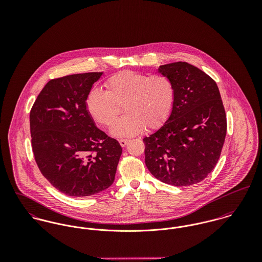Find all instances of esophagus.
I'll list each match as a JSON object with an SVG mask.
<instances>
[{
	"label": "esophagus",
	"instance_id": "obj_1",
	"mask_svg": "<svg viewBox=\"0 0 262 262\" xmlns=\"http://www.w3.org/2000/svg\"><path fill=\"white\" fill-rule=\"evenodd\" d=\"M119 143H120V145H121L122 147H125V146L127 145V143H128V140H126V139H121V140H119Z\"/></svg>",
	"mask_w": 262,
	"mask_h": 262
}]
</instances>
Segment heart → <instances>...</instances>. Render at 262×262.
I'll use <instances>...</instances> for the list:
<instances>
[{
    "label": "heart",
    "mask_w": 262,
    "mask_h": 262,
    "mask_svg": "<svg viewBox=\"0 0 262 262\" xmlns=\"http://www.w3.org/2000/svg\"><path fill=\"white\" fill-rule=\"evenodd\" d=\"M106 92L92 89L85 108L100 125L110 127L123 106L125 116L112 127L116 137H131L144 128L160 127L170 116L176 100V88L165 75H151L124 71L107 79Z\"/></svg>",
    "instance_id": "b5f03b06"
}]
</instances>
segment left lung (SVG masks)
<instances>
[{"label": "left lung", "instance_id": "left-lung-1", "mask_svg": "<svg viewBox=\"0 0 262 262\" xmlns=\"http://www.w3.org/2000/svg\"><path fill=\"white\" fill-rule=\"evenodd\" d=\"M176 88L173 109L166 122L143 139L145 164L167 185L187 187L205 180L223 148L227 120L216 81L187 62L158 68Z\"/></svg>", "mask_w": 262, "mask_h": 262}]
</instances>
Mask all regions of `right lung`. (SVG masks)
I'll return each instance as SVG.
<instances>
[{
	"label": "right lung",
	"mask_w": 262,
	"mask_h": 262,
	"mask_svg": "<svg viewBox=\"0 0 262 262\" xmlns=\"http://www.w3.org/2000/svg\"><path fill=\"white\" fill-rule=\"evenodd\" d=\"M103 73L49 80L30 112L34 157L43 177L59 191L84 198L111 187L122 147L97 128L85 99Z\"/></svg>",
	"instance_id": "right-lung-1"
}]
</instances>
